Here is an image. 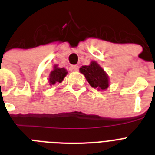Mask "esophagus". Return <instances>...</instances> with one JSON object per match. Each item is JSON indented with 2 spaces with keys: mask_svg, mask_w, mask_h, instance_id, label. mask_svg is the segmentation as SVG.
<instances>
[{
  "mask_svg": "<svg viewBox=\"0 0 155 155\" xmlns=\"http://www.w3.org/2000/svg\"><path fill=\"white\" fill-rule=\"evenodd\" d=\"M70 71H78V66L77 65H71L69 67Z\"/></svg>",
  "mask_w": 155,
  "mask_h": 155,
  "instance_id": "esophagus-1",
  "label": "esophagus"
}]
</instances>
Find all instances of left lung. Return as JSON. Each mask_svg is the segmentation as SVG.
I'll use <instances>...</instances> for the list:
<instances>
[{
  "mask_svg": "<svg viewBox=\"0 0 155 155\" xmlns=\"http://www.w3.org/2000/svg\"><path fill=\"white\" fill-rule=\"evenodd\" d=\"M80 72L85 76L91 87L98 90H105L109 87V77L96 62L92 61L89 66H82Z\"/></svg>",
  "mask_w": 155,
  "mask_h": 155,
  "instance_id": "8db88e82",
  "label": "left lung"
}]
</instances>
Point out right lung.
<instances>
[{
	"instance_id": "right-lung-1",
	"label": "right lung",
	"mask_w": 155,
	"mask_h": 155,
	"mask_svg": "<svg viewBox=\"0 0 155 155\" xmlns=\"http://www.w3.org/2000/svg\"><path fill=\"white\" fill-rule=\"evenodd\" d=\"M68 71H66L64 68H58L57 66L54 67V70L51 72L50 74V85L55 84L56 83H61L64 80V77L67 75Z\"/></svg>"
}]
</instances>
